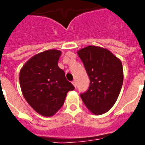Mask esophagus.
Returning a JSON list of instances; mask_svg holds the SVG:
<instances>
[{"label": "esophagus", "instance_id": "34e87169", "mask_svg": "<svg viewBox=\"0 0 145 145\" xmlns=\"http://www.w3.org/2000/svg\"><path fill=\"white\" fill-rule=\"evenodd\" d=\"M72 84H73V85H74V87L76 88V81H75V80H74V81H72Z\"/></svg>", "mask_w": 145, "mask_h": 145}]
</instances>
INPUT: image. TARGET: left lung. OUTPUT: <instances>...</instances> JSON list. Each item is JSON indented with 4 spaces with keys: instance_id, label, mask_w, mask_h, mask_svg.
Wrapping results in <instances>:
<instances>
[{
    "instance_id": "8db88e82",
    "label": "left lung",
    "mask_w": 145,
    "mask_h": 145,
    "mask_svg": "<svg viewBox=\"0 0 145 145\" xmlns=\"http://www.w3.org/2000/svg\"><path fill=\"white\" fill-rule=\"evenodd\" d=\"M77 54L90 79L88 89L80 93V97L93 114H105L120 95L123 84L122 64L108 50L97 46H87Z\"/></svg>"
}]
</instances>
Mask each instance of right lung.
<instances>
[{
    "label": "right lung",
    "mask_w": 145,
    "mask_h": 145,
    "mask_svg": "<svg viewBox=\"0 0 145 145\" xmlns=\"http://www.w3.org/2000/svg\"><path fill=\"white\" fill-rule=\"evenodd\" d=\"M61 52L52 49L34 56L23 66L20 85L24 98L35 111L52 116L64 104L74 87L58 66Z\"/></svg>",
    "instance_id": "obj_1"
}]
</instances>
